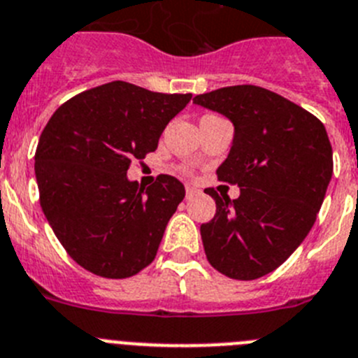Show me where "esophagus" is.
<instances>
[{
  "label": "esophagus",
  "instance_id": "obj_1",
  "mask_svg": "<svg viewBox=\"0 0 358 358\" xmlns=\"http://www.w3.org/2000/svg\"><path fill=\"white\" fill-rule=\"evenodd\" d=\"M198 192H200V191H198L196 187H192V185H185V196H187V198L196 196Z\"/></svg>",
  "mask_w": 358,
  "mask_h": 358
}]
</instances>
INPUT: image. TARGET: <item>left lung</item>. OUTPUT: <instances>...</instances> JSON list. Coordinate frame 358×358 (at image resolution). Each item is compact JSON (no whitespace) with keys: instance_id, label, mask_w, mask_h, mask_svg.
Segmentation results:
<instances>
[{"instance_id":"8db88e82","label":"left lung","mask_w":358,"mask_h":358,"mask_svg":"<svg viewBox=\"0 0 358 358\" xmlns=\"http://www.w3.org/2000/svg\"><path fill=\"white\" fill-rule=\"evenodd\" d=\"M192 102L234 126L220 182L239 187L231 200L214 189L216 214L200 227L210 265L227 278L250 281L282 265L303 243L326 196L334 153L321 120L270 90L229 86Z\"/></svg>"}]
</instances>
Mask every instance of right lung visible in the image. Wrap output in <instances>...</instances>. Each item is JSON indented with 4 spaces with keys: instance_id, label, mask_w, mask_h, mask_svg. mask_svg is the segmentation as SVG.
<instances>
[{
    "instance_id": "right-lung-1",
    "label": "right lung",
    "mask_w": 358,
    "mask_h": 358,
    "mask_svg": "<svg viewBox=\"0 0 358 358\" xmlns=\"http://www.w3.org/2000/svg\"><path fill=\"white\" fill-rule=\"evenodd\" d=\"M191 97L113 80L52 115L36 151L39 200L52 231L83 268L124 279L155 259L185 187L160 175L145 189L127 178V169L157 149Z\"/></svg>"
}]
</instances>
